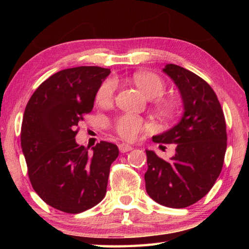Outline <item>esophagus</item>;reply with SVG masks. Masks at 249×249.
<instances>
[{
  "mask_svg": "<svg viewBox=\"0 0 249 249\" xmlns=\"http://www.w3.org/2000/svg\"><path fill=\"white\" fill-rule=\"evenodd\" d=\"M119 149L121 153L124 154V153H127V151H129V150H132L133 147L128 144H125V142H123V144L119 145Z\"/></svg>",
  "mask_w": 249,
  "mask_h": 249,
  "instance_id": "1",
  "label": "esophagus"
}]
</instances>
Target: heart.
Masks as SVG:
<instances>
[{"instance_id":"b5f03b06","label":"heart","mask_w":249,"mask_h":249,"mask_svg":"<svg viewBox=\"0 0 249 249\" xmlns=\"http://www.w3.org/2000/svg\"><path fill=\"white\" fill-rule=\"evenodd\" d=\"M133 80L140 88L142 93L148 99H154V107L161 115H171L175 111V105L171 101L162 98L166 91V83L161 77L151 72H136ZM116 90V81L108 78L101 83L95 94V100L100 105H108L114 99ZM145 128L144 121L141 117L132 114H124L117 117L114 122V129L116 134L125 141H134L138 134Z\"/></svg>"}]
</instances>
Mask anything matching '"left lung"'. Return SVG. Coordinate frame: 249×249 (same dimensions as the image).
Segmentation results:
<instances>
[{"label":"left lung","instance_id":"1","mask_svg":"<svg viewBox=\"0 0 249 249\" xmlns=\"http://www.w3.org/2000/svg\"><path fill=\"white\" fill-rule=\"evenodd\" d=\"M182 96L184 114L175 127L153 137L155 142L176 144L170 160L146 150L145 185L148 196L168 208L182 209L201 200L220 176L227 145L221 104L210 84L182 67L163 69Z\"/></svg>","mask_w":249,"mask_h":249}]
</instances>
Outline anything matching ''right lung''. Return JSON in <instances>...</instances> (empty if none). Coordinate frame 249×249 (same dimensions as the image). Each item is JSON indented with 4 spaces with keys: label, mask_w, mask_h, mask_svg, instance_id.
Masks as SVG:
<instances>
[{
    "label": "right lung",
    "mask_w": 249,
    "mask_h": 249,
    "mask_svg": "<svg viewBox=\"0 0 249 249\" xmlns=\"http://www.w3.org/2000/svg\"><path fill=\"white\" fill-rule=\"evenodd\" d=\"M109 69L96 66L59 71L40 84L25 108L20 145L32 187L48 205L77 214L93 208L107 193L117 146L75 142L78 124L89 114Z\"/></svg>",
    "instance_id": "obj_1"
}]
</instances>
